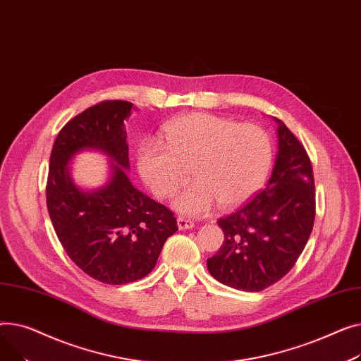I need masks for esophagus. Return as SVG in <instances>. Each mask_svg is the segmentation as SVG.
<instances>
[{"label":"esophagus","mask_w":361,"mask_h":361,"mask_svg":"<svg viewBox=\"0 0 361 361\" xmlns=\"http://www.w3.org/2000/svg\"><path fill=\"white\" fill-rule=\"evenodd\" d=\"M178 227L179 230H188V228H192L194 227V221L185 219V217H179L178 219Z\"/></svg>","instance_id":"1"}]
</instances>
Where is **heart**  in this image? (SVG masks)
<instances>
[{
    "mask_svg": "<svg viewBox=\"0 0 361 361\" xmlns=\"http://www.w3.org/2000/svg\"><path fill=\"white\" fill-rule=\"evenodd\" d=\"M163 142L145 141L138 150V171L159 198H171L189 178L175 208L182 214L205 216L217 204L231 209L262 186L272 160L268 134L255 123L211 114H186L169 121Z\"/></svg>",
    "mask_w": 361,
    "mask_h": 361,
    "instance_id": "1",
    "label": "heart"
}]
</instances>
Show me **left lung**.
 Masks as SVG:
<instances>
[{
  "mask_svg": "<svg viewBox=\"0 0 361 361\" xmlns=\"http://www.w3.org/2000/svg\"><path fill=\"white\" fill-rule=\"evenodd\" d=\"M271 178L259 194L217 223L224 243L207 259L213 277L236 290L261 291L281 280L303 252L314 221V180L303 144L283 121Z\"/></svg>",
  "mask_w": 361,
  "mask_h": 361,
  "instance_id": "1",
  "label": "left lung"
}]
</instances>
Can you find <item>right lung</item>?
<instances>
[{"label":"right lung","instance_id":"right-lung-1","mask_svg":"<svg viewBox=\"0 0 361 361\" xmlns=\"http://www.w3.org/2000/svg\"><path fill=\"white\" fill-rule=\"evenodd\" d=\"M131 111V102L104 100L68 121L54 142L47 182L48 213L62 247L82 272L112 286L150 274L178 230L172 211L142 194L125 172L130 159L123 121ZM82 149L111 157L110 180L93 191L71 179L72 156Z\"/></svg>","mask_w":361,"mask_h":361}]
</instances>
